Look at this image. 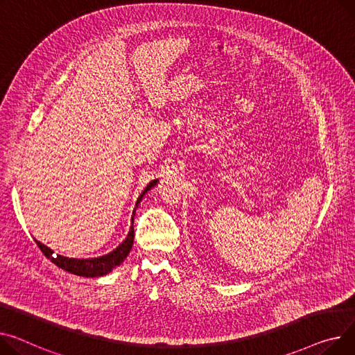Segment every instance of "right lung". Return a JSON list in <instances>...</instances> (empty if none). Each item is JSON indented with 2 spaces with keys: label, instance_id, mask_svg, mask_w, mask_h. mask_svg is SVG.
I'll return each mask as SVG.
<instances>
[{
  "label": "right lung",
  "instance_id": "obj_1",
  "mask_svg": "<svg viewBox=\"0 0 355 355\" xmlns=\"http://www.w3.org/2000/svg\"><path fill=\"white\" fill-rule=\"evenodd\" d=\"M158 182V180H154L151 181L146 190L141 193V196L138 197L137 202H135V208L132 211V225L130 228V232L127 235V239L118 245L114 251L105 254V255H101V257H97V258H68V257H62V255H55L54 251L51 248H49L46 245L41 244L40 241L35 240L37 245L40 247V250L42 251V254L50 259V261H53L57 267L62 268L64 271H68L71 274H76V275H80V277H101V275H105L108 272H111L116 266H120L124 259L127 258V255L130 254L131 248H132V243H134V216H135V209L139 204V201L143 200V197L147 194L148 190H151V188Z\"/></svg>",
  "mask_w": 355,
  "mask_h": 355
}]
</instances>
